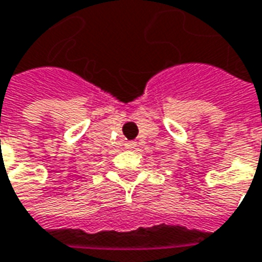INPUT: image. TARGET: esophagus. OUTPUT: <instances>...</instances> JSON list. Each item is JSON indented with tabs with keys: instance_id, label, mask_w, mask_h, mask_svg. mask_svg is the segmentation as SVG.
Instances as JSON below:
<instances>
[{
	"instance_id": "obj_1",
	"label": "esophagus",
	"mask_w": 262,
	"mask_h": 262,
	"mask_svg": "<svg viewBox=\"0 0 262 262\" xmlns=\"http://www.w3.org/2000/svg\"><path fill=\"white\" fill-rule=\"evenodd\" d=\"M136 147V143L135 142H127V143L125 144V149H135Z\"/></svg>"
}]
</instances>
